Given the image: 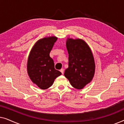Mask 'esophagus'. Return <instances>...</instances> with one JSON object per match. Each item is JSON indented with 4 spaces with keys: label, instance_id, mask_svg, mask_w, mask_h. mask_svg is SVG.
Returning <instances> with one entry per match:
<instances>
[{
    "label": "esophagus",
    "instance_id": "esophagus-1",
    "mask_svg": "<svg viewBox=\"0 0 124 124\" xmlns=\"http://www.w3.org/2000/svg\"><path fill=\"white\" fill-rule=\"evenodd\" d=\"M60 72H61V73H62V74H63L64 73V69L63 68H62V69H60Z\"/></svg>",
    "mask_w": 124,
    "mask_h": 124
}]
</instances>
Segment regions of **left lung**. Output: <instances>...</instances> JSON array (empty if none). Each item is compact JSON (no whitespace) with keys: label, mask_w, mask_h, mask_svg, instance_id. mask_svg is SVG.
I'll use <instances>...</instances> for the list:
<instances>
[{"label":"left lung","mask_w":124,"mask_h":124,"mask_svg":"<svg viewBox=\"0 0 124 124\" xmlns=\"http://www.w3.org/2000/svg\"><path fill=\"white\" fill-rule=\"evenodd\" d=\"M66 47L69 54V62L64 76L73 87L82 89L94 76V56L89 45L81 39L68 38Z\"/></svg>","instance_id":"1"}]
</instances>
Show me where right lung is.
Returning <instances> with one entry per match:
<instances>
[{
  "instance_id": "right-lung-1",
  "label": "right lung",
  "mask_w": 124,
  "mask_h": 124,
  "mask_svg": "<svg viewBox=\"0 0 124 124\" xmlns=\"http://www.w3.org/2000/svg\"><path fill=\"white\" fill-rule=\"evenodd\" d=\"M57 38L47 37L37 40L30 51L27 62L28 76L40 89L51 87L55 79L62 74L56 70L50 53Z\"/></svg>"
}]
</instances>
